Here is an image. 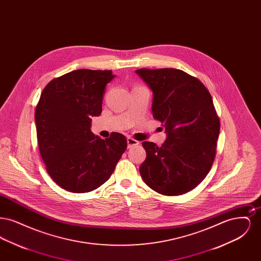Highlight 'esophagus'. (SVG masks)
Returning a JSON list of instances; mask_svg holds the SVG:
<instances>
[{
  "mask_svg": "<svg viewBox=\"0 0 261 261\" xmlns=\"http://www.w3.org/2000/svg\"><path fill=\"white\" fill-rule=\"evenodd\" d=\"M127 144H128V149H130L133 146L139 145V142L135 140V139H133L132 137H127Z\"/></svg>",
  "mask_w": 261,
  "mask_h": 261,
  "instance_id": "34e87169",
  "label": "esophagus"
}]
</instances>
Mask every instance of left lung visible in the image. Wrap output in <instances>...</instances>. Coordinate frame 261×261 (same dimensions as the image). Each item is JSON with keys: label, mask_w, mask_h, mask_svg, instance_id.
I'll return each mask as SVG.
<instances>
[{"label": "left lung", "mask_w": 261, "mask_h": 261, "mask_svg": "<svg viewBox=\"0 0 261 261\" xmlns=\"http://www.w3.org/2000/svg\"><path fill=\"white\" fill-rule=\"evenodd\" d=\"M151 89L152 116L165 127L162 146L143 142L144 182L165 196L186 194L211 170L220 121L211 93L198 78L175 68L136 70Z\"/></svg>", "instance_id": "obj_1"}]
</instances>
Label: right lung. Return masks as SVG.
Returning a JSON list of instances; mask_svg holds the SVG:
<instances>
[{
    "instance_id": "1",
    "label": "right lung",
    "mask_w": 261,
    "mask_h": 261,
    "mask_svg": "<svg viewBox=\"0 0 261 261\" xmlns=\"http://www.w3.org/2000/svg\"><path fill=\"white\" fill-rule=\"evenodd\" d=\"M112 70L78 69L53 79L35 111L38 147L50 178L71 193H88L106 183L127 148L126 137L106 140L91 131L101 113Z\"/></svg>"
}]
</instances>
